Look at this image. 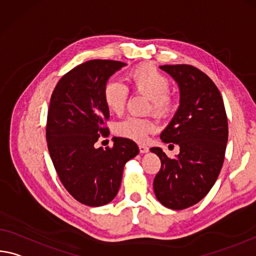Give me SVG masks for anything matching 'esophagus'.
<instances>
[{
	"label": "esophagus",
	"instance_id": "1",
	"mask_svg": "<svg viewBox=\"0 0 256 256\" xmlns=\"http://www.w3.org/2000/svg\"><path fill=\"white\" fill-rule=\"evenodd\" d=\"M139 150H140L141 154H146V152H149V148L144 144H139Z\"/></svg>",
	"mask_w": 256,
	"mask_h": 256
}]
</instances>
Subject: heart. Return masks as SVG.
<instances>
[{"label": "heart", "mask_w": 256, "mask_h": 256, "mask_svg": "<svg viewBox=\"0 0 256 256\" xmlns=\"http://www.w3.org/2000/svg\"><path fill=\"white\" fill-rule=\"evenodd\" d=\"M128 80L133 90L150 99V108L158 116H165L172 109V98L168 94L170 82L156 67L141 64L130 72ZM104 100L109 112H123L128 100V88L120 80H109L104 88ZM155 122L146 117L128 116L115 126L117 134L126 139L144 142L149 133L155 131Z\"/></svg>", "instance_id": "1"}]
</instances>
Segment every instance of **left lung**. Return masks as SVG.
Returning <instances> with one entry per match:
<instances>
[{
    "mask_svg": "<svg viewBox=\"0 0 256 256\" xmlns=\"http://www.w3.org/2000/svg\"><path fill=\"white\" fill-rule=\"evenodd\" d=\"M160 68L180 90L179 108L160 139L176 144L180 152L168 158L160 147L150 149L162 163L154 192L165 208L184 210L202 200L216 184L224 160L228 120L221 93L208 75L189 64Z\"/></svg>",
    "mask_w": 256,
    "mask_h": 256,
    "instance_id": "obj_1",
    "label": "left lung"
}]
</instances>
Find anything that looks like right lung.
Here are the masks:
<instances>
[{"label":"right lung","mask_w":256,"mask_h":256,"mask_svg":"<svg viewBox=\"0 0 256 256\" xmlns=\"http://www.w3.org/2000/svg\"><path fill=\"white\" fill-rule=\"evenodd\" d=\"M115 60H90L72 68L54 88L48 112L46 141L62 184L76 200L91 208L116 197L125 164L139 154L134 141L114 138L112 148H96L109 131L104 88L124 67Z\"/></svg>","instance_id":"add662e5"}]
</instances>
